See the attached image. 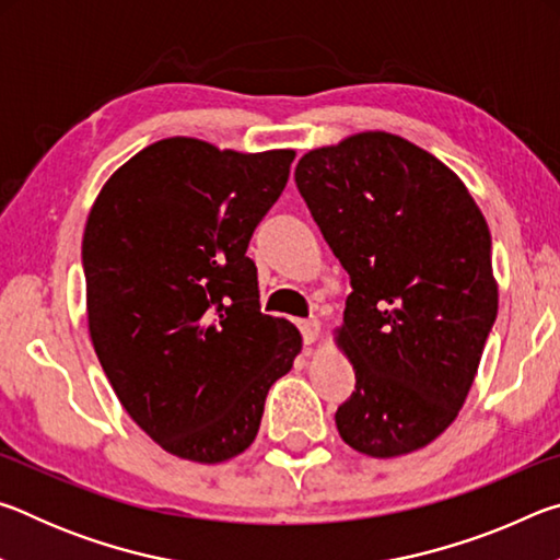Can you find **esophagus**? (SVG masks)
Returning a JSON list of instances; mask_svg holds the SVG:
<instances>
[{"label":"esophagus","instance_id":"34e87169","mask_svg":"<svg viewBox=\"0 0 560 560\" xmlns=\"http://www.w3.org/2000/svg\"><path fill=\"white\" fill-rule=\"evenodd\" d=\"M301 334H303V340H306V346H314L316 340L320 338V324L316 318L311 320H301Z\"/></svg>","mask_w":560,"mask_h":560}]
</instances>
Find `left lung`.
I'll use <instances>...</instances> for the list:
<instances>
[{
	"mask_svg": "<svg viewBox=\"0 0 560 560\" xmlns=\"http://www.w3.org/2000/svg\"><path fill=\"white\" fill-rule=\"evenodd\" d=\"M296 185L350 277L336 346L355 371L340 438L375 459L457 420L499 308L491 234L467 185L395 132L308 150Z\"/></svg>",
	"mask_w": 560,
	"mask_h": 560,
	"instance_id": "8db88e82",
	"label": "left lung"
}]
</instances>
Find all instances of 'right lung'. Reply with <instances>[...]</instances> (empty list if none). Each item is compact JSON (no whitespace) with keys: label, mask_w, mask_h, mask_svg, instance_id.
Returning <instances> with one entry per match:
<instances>
[{"label":"right lung","mask_w":560,"mask_h":560,"mask_svg":"<svg viewBox=\"0 0 560 560\" xmlns=\"http://www.w3.org/2000/svg\"><path fill=\"white\" fill-rule=\"evenodd\" d=\"M296 150L165 138L101 187L83 232L89 336L130 420L179 459L220 464L257 440L299 328L259 311L246 246Z\"/></svg>","instance_id":"1"}]
</instances>
